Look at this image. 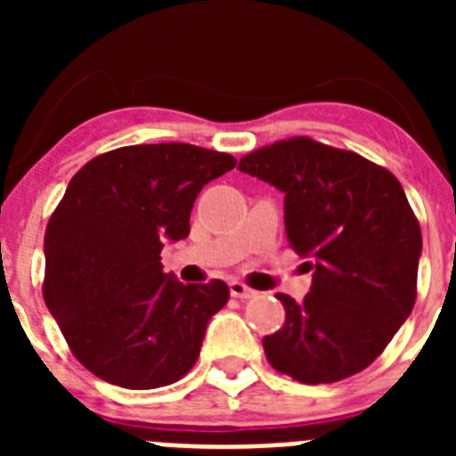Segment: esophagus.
Masks as SVG:
<instances>
[{
	"mask_svg": "<svg viewBox=\"0 0 456 456\" xmlns=\"http://www.w3.org/2000/svg\"><path fill=\"white\" fill-rule=\"evenodd\" d=\"M231 294L235 297V299H253V297H256V292H253L251 288H247L244 283H240V281H232Z\"/></svg>",
	"mask_w": 456,
	"mask_h": 456,
	"instance_id": "34e87169",
	"label": "esophagus"
}]
</instances>
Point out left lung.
<instances>
[{
    "label": "left lung",
    "mask_w": 456,
    "mask_h": 456,
    "mask_svg": "<svg viewBox=\"0 0 456 456\" xmlns=\"http://www.w3.org/2000/svg\"><path fill=\"white\" fill-rule=\"evenodd\" d=\"M240 171L285 193V235L313 269L304 301L276 294L285 324L263 340L267 361L313 386L365 370L416 304L422 235L402 184L308 136L241 157Z\"/></svg>",
    "instance_id": "left-lung-1"
}]
</instances>
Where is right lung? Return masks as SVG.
I'll return each mask as SVG.
<instances>
[{
  "instance_id": "right-lung-1",
  "label": "right lung",
  "mask_w": 456,
  "mask_h": 456,
  "mask_svg": "<svg viewBox=\"0 0 456 456\" xmlns=\"http://www.w3.org/2000/svg\"><path fill=\"white\" fill-rule=\"evenodd\" d=\"M235 164L191 143H148L104 152L75 173L47 224L43 297L95 377L151 390L193 368L231 289L180 283L159 253L189 235L200 189Z\"/></svg>"
}]
</instances>
